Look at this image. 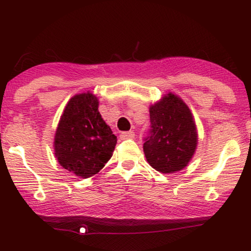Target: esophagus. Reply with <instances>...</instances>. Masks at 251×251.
<instances>
[{"mask_svg":"<svg viewBox=\"0 0 251 251\" xmlns=\"http://www.w3.org/2000/svg\"><path fill=\"white\" fill-rule=\"evenodd\" d=\"M135 133L133 130H129V131H122L121 135H120V138L121 139H129V138H134Z\"/></svg>","mask_w":251,"mask_h":251,"instance_id":"1","label":"esophagus"}]
</instances>
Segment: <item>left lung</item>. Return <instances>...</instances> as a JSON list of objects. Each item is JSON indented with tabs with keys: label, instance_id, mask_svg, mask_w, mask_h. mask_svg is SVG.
Segmentation results:
<instances>
[{
	"label": "left lung",
	"instance_id": "obj_1",
	"mask_svg": "<svg viewBox=\"0 0 251 251\" xmlns=\"http://www.w3.org/2000/svg\"><path fill=\"white\" fill-rule=\"evenodd\" d=\"M151 129L144 138V152L152 168L163 174L187 166L197 147L193 114L184 100L168 93L150 107Z\"/></svg>",
	"mask_w": 251,
	"mask_h": 251
}]
</instances>
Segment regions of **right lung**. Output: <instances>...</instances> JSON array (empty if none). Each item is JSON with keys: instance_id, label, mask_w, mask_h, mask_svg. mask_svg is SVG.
Instances as JSON below:
<instances>
[{"instance_id": "right-lung-1", "label": "right lung", "mask_w": 251, "mask_h": 251, "mask_svg": "<svg viewBox=\"0 0 251 251\" xmlns=\"http://www.w3.org/2000/svg\"><path fill=\"white\" fill-rule=\"evenodd\" d=\"M117 138L99 112L92 93L72 97L54 138L55 156L63 168L82 178L99 173L110 159Z\"/></svg>"}]
</instances>
